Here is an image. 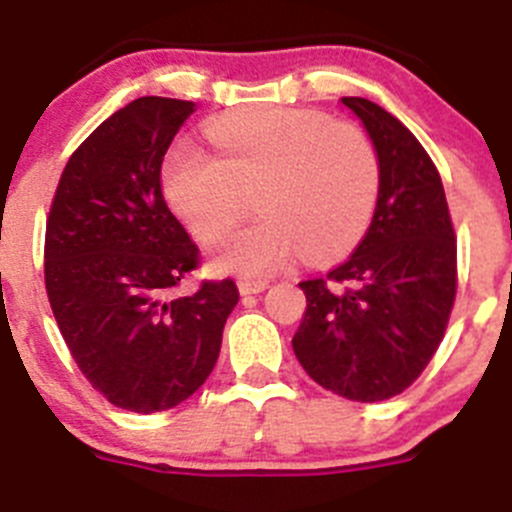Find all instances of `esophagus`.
I'll list each match as a JSON object with an SVG mask.
<instances>
[{
    "instance_id": "34e87169",
    "label": "esophagus",
    "mask_w": 512,
    "mask_h": 512,
    "mask_svg": "<svg viewBox=\"0 0 512 512\" xmlns=\"http://www.w3.org/2000/svg\"><path fill=\"white\" fill-rule=\"evenodd\" d=\"M265 288V280H239V293H242V296H257V293H262Z\"/></svg>"
}]
</instances>
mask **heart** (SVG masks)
Listing matches in <instances>:
<instances>
[{"label":"heart","mask_w":512,"mask_h":512,"mask_svg":"<svg viewBox=\"0 0 512 512\" xmlns=\"http://www.w3.org/2000/svg\"><path fill=\"white\" fill-rule=\"evenodd\" d=\"M209 140L214 155L181 142L165 158L173 211L206 245L245 219L250 196L265 214L216 250V270L265 278L301 250L329 260L365 237L382 183L365 127L311 109L252 107L214 119Z\"/></svg>","instance_id":"b5f03b06"}]
</instances>
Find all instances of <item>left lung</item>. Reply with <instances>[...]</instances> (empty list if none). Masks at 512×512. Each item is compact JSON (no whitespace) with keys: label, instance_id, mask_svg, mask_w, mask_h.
<instances>
[{"label":"left lung","instance_id":"obj_1","mask_svg":"<svg viewBox=\"0 0 512 512\" xmlns=\"http://www.w3.org/2000/svg\"><path fill=\"white\" fill-rule=\"evenodd\" d=\"M380 153L372 224L347 262L303 280L293 352L321 388L359 403L403 393L444 339L457 296V237L439 170L375 101L344 96Z\"/></svg>","mask_w":512,"mask_h":512}]
</instances>
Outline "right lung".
<instances>
[{
  "label": "right lung",
  "mask_w": 512,
  "mask_h": 512,
  "mask_svg": "<svg viewBox=\"0 0 512 512\" xmlns=\"http://www.w3.org/2000/svg\"><path fill=\"white\" fill-rule=\"evenodd\" d=\"M193 101L140 96L101 122L63 170L45 227V288L78 370L109 403L168 411L211 375L234 280L173 288L199 247L168 209L160 168Z\"/></svg>",
  "instance_id": "right-lung-1"
}]
</instances>
